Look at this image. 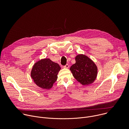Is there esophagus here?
Instances as JSON below:
<instances>
[{"mask_svg": "<svg viewBox=\"0 0 129 129\" xmlns=\"http://www.w3.org/2000/svg\"><path fill=\"white\" fill-rule=\"evenodd\" d=\"M64 68H69V65H68V64L65 65V66H64Z\"/></svg>", "mask_w": 129, "mask_h": 129, "instance_id": "34e87169", "label": "esophagus"}]
</instances>
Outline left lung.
Here are the masks:
<instances>
[{"instance_id": "1", "label": "left lung", "mask_w": 129, "mask_h": 129, "mask_svg": "<svg viewBox=\"0 0 129 129\" xmlns=\"http://www.w3.org/2000/svg\"><path fill=\"white\" fill-rule=\"evenodd\" d=\"M76 63L70 68L73 76L83 85L92 83L98 75V68L94 63L84 54L76 57Z\"/></svg>"}]
</instances>
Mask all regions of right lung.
I'll use <instances>...</instances> for the list:
<instances>
[{
	"label": "right lung",
	"instance_id": "1",
	"mask_svg": "<svg viewBox=\"0 0 129 129\" xmlns=\"http://www.w3.org/2000/svg\"><path fill=\"white\" fill-rule=\"evenodd\" d=\"M60 69L58 64L49 59H42L34 64L31 77L37 85L44 89H49L57 81Z\"/></svg>",
	"mask_w": 129,
	"mask_h": 129
}]
</instances>
